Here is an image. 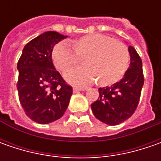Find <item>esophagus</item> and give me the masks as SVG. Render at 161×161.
<instances>
[{
    "instance_id": "1",
    "label": "esophagus",
    "mask_w": 161,
    "mask_h": 161,
    "mask_svg": "<svg viewBox=\"0 0 161 161\" xmlns=\"http://www.w3.org/2000/svg\"><path fill=\"white\" fill-rule=\"evenodd\" d=\"M85 90L84 89H80V88H78V87H73V92L74 93H77L79 91H83Z\"/></svg>"
}]
</instances>
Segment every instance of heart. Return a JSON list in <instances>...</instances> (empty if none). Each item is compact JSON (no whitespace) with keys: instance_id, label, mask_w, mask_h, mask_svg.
<instances>
[{"instance_id":"1","label":"heart","mask_w":161,"mask_h":161,"mask_svg":"<svg viewBox=\"0 0 161 161\" xmlns=\"http://www.w3.org/2000/svg\"><path fill=\"white\" fill-rule=\"evenodd\" d=\"M71 47L60 42L52 50L53 65L61 71L71 69L83 58L85 68L68 71L64 74L67 81L77 85H90L97 80L105 87L117 82L128 69L130 55L126 47L120 41L106 35L88 34L71 41Z\"/></svg>"}]
</instances>
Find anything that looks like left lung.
Masks as SVG:
<instances>
[{"instance_id":"1","label":"left lung","mask_w":161,"mask_h":161,"mask_svg":"<svg viewBox=\"0 0 161 161\" xmlns=\"http://www.w3.org/2000/svg\"><path fill=\"white\" fill-rule=\"evenodd\" d=\"M130 65L120 81L110 87L99 88V97L91 104L97 119L109 125H116L131 117L139 104L144 78L142 62L136 50L128 47Z\"/></svg>"}]
</instances>
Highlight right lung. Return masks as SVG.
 I'll return each instance as SVG.
<instances>
[{"mask_svg":"<svg viewBox=\"0 0 161 161\" xmlns=\"http://www.w3.org/2000/svg\"><path fill=\"white\" fill-rule=\"evenodd\" d=\"M66 37L55 31L45 32L24 47L18 62L19 102L36 123L58 120L68 108L72 88L55 70L51 57L53 47Z\"/></svg>","mask_w":161,"mask_h":161,"instance_id":"1","label":"right lung"}]
</instances>
